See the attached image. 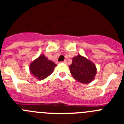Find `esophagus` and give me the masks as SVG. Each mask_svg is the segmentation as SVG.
Listing matches in <instances>:
<instances>
[{
  "instance_id": "esophagus-1",
  "label": "esophagus",
  "mask_w": 124,
  "mask_h": 124,
  "mask_svg": "<svg viewBox=\"0 0 124 124\" xmlns=\"http://www.w3.org/2000/svg\"><path fill=\"white\" fill-rule=\"evenodd\" d=\"M61 63H67V61H66V60H64V61H63V62H61Z\"/></svg>"
}]
</instances>
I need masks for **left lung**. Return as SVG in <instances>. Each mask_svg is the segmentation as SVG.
<instances>
[{"label": "left lung", "instance_id": "left-lung-1", "mask_svg": "<svg viewBox=\"0 0 124 124\" xmlns=\"http://www.w3.org/2000/svg\"><path fill=\"white\" fill-rule=\"evenodd\" d=\"M69 68L73 77L83 84H89L93 81L97 74L94 63L81 54L73 57L72 64Z\"/></svg>", "mask_w": 124, "mask_h": 124}]
</instances>
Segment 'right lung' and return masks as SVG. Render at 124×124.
<instances>
[{"label":"right lung","instance_id":"add662e5","mask_svg":"<svg viewBox=\"0 0 124 124\" xmlns=\"http://www.w3.org/2000/svg\"><path fill=\"white\" fill-rule=\"evenodd\" d=\"M56 66L53 61L48 60L42 54L30 64L29 70L34 78L38 80H43L48 77Z\"/></svg>","mask_w":124,"mask_h":124}]
</instances>
